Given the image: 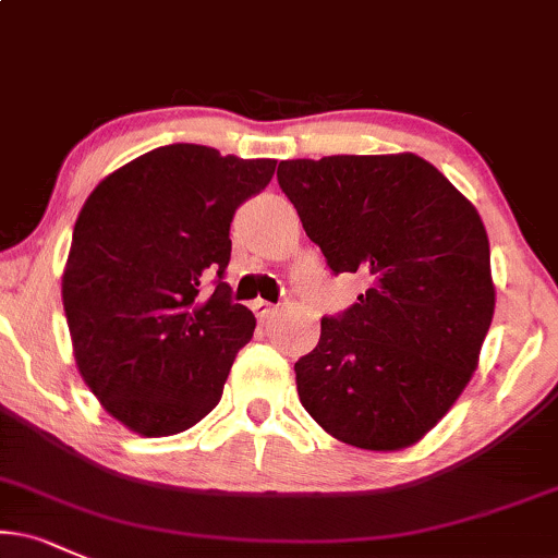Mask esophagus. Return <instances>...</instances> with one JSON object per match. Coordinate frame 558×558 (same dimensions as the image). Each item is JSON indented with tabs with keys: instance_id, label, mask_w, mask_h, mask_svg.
<instances>
[{
	"instance_id": "1",
	"label": "esophagus",
	"mask_w": 558,
	"mask_h": 558,
	"mask_svg": "<svg viewBox=\"0 0 558 558\" xmlns=\"http://www.w3.org/2000/svg\"><path fill=\"white\" fill-rule=\"evenodd\" d=\"M251 307H253V313H256L258 320L274 318V313H277V305H271V302H266V300H256Z\"/></svg>"
}]
</instances>
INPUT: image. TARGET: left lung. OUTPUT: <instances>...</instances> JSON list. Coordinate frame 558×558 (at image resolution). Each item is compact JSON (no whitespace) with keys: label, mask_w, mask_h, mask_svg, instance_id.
<instances>
[{"label":"left lung","mask_w":558,"mask_h":558,"mask_svg":"<svg viewBox=\"0 0 558 558\" xmlns=\"http://www.w3.org/2000/svg\"><path fill=\"white\" fill-rule=\"evenodd\" d=\"M279 189L333 274L367 292L320 320L294 362L305 411L362 450L414 445L476 369L492 326L489 238L473 204L416 155L287 160Z\"/></svg>","instance_id":"left-lung-1"}]
</instances>
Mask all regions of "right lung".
<instances>
[{"label":"right lung","instance_id":"1","mask_svg":"<svg viewBox=\"0 0 558 558\" xmlns=\"http://www.w3.org/2000/svg\"><path fill=\"white\" fill-rule=\"evenodd\" d=\"M274 168L168 144L100 181L82 206L61 279L74 360L102 409L136 435H178L222 398L256 328L222 281L230 222Z\"/></svg>","mask_w":558,"mask_h":558}]
</instances>
